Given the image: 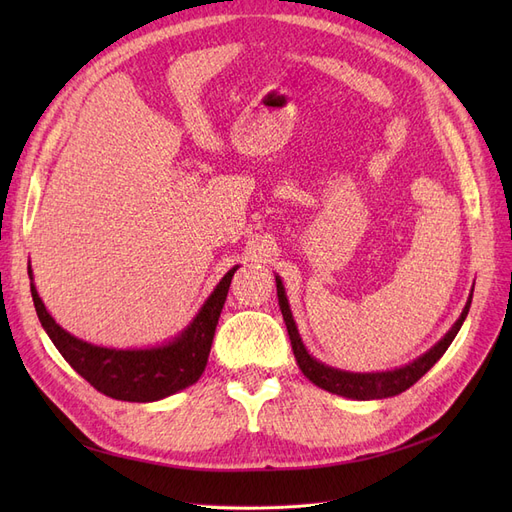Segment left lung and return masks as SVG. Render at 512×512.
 <instances>
[{
  "label": "left lung",
  "instance_id": "1",
  "mask_svg": "<svg viewBox=\"0 0 512 512\" xmlns=\"http://www.w3.org/2000/svg\"><path fill=\"white\" fill-rule=\"evenodd\" d=\"M275 282H277V299H280V309H282V316H284L286 329H288V335H290L294 359H297L303 374L324 391L342 395V397L363 399V401L365 399L395 397V395L404 393L406 389H410L412 384L421 380L427 374V371L440 361V356L446 352V348L453 344V339L459 333L463 320H466L470 303H472V297H470L466 307H463L459 320L453 324V329L448 331L429 352H425L421 359H416L414 363L401 367V369H395V371H382V374H350V371H339V369L322 365L307 354V350L301 342V337H299V331H297V327H294V320H292V314H290L282 280H277V277H275Z\"/></svg>",
  "mask_w": 512,
  "mask_h": 512
}]
</instances>
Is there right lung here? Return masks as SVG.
<instances>
[{
    "instance_id": "1",
    "label": "right lung",
    "mask_w": 512,
    "mask_h": 512,
    "mask_svg": "<svg viewBox=\"0 0 512 512\" xmlns=\"http://www.w3.org/2000/svg\"><path fill=\"white\" fill-rule=\"evenodd\" d=\"M235 271L237 267L222 277L218 288L213 290L203 309H200L190 327L181 333V337H177L173 344L151 350H111L91 346L59 327L51 314L46 312L34 284L32 297L46 335L51 337L59 354L72 365L76 374H81L106 397L145 404V401H158L173 395L203 376L215 327H218Z\"/></svg>"
}]
</instances>
